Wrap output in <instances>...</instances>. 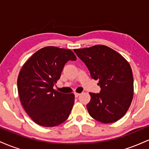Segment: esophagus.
I'll list each match as a JSON object with an SVG mask.
<instances>
[{
  "instance_id": "esophagus-1",
  "label": "esophagus",
  "mask_w": 149,
  "mask_h": 149,
  "mask_svg": "<svg viewBox=\"0 0 149 149\" xmlns=\"http://www.w3.org/2000/svg\"><path fill=\"white\" fill-rule=\"evenodd\" d=\"M74 95H75V97H78L79 96V95H80V93H77V92H75Z\"/></svg>"
}]
</instances>
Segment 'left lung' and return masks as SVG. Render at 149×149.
Wrapping results in <instances>:
<instances>
[{"instance_id":"obj_1","label":"left lung","mask_w":149,"mask_h":149,"mask_svg":"<svg viewBox=\"0 0 149 149\" xmlns=\"http://www.w3.org/2000/svg\"><path fill=\"white\" fill-rule=\"evenodd\" d=\"M74 52L99 80L100 93L90 92L87 109L90 116L103 123L118 120L127 111L134 92L130 65L121 54L105 45L75 49Z\"/></svg>"}]
</instances>
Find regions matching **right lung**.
<instances>
[{"label": "right lung", "mask_w": 149, "mask_h": 149, "mask_svg": "<svg viewBox=\"0 0 149 149\" xmlns=\"http://www.w3.org/2000/svg\"><path fill=\"white\" fill-rule=\"evenodd\" d=\"M69 60H76L72 51L48 46L34 53L20 71L17 78L20 102L26 113L39 125L54 127L69 118L74 95L61 93L53 87Z\"/></svg>", "instance_id": "right-lung-1"}]
</instances>
